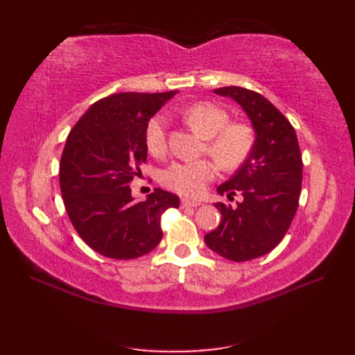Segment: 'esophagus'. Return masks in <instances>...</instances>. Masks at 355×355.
Segmentation results:
<instances>
[{
	"label": "esophagus",
	"mask_w": 355,
	"mask_h": 355,
	"mask_svg": "<svg viewBox=\"0 0 355 355\" xmlns=\"http://www.w3.org/2000/svg\"><path fill=\"white\" fill-rule=\"evenodd\" d=\"M198 206H200V202H197V201H191V200H186V198L182 200V207H183V209H187V207H198Z\"/></svg>",
	"instance_id": "esophagus-1"
}]
</instances>
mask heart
Wrapping results in <instances>:
<instances>
[{
	"instance_id": "obj_1",
	"label": "heart",
	"mask_w": 355,
	"mask_h": 355,
	"mask_svg": "<svg viewBox=\"0 0 355 355\" xmlns=\"http://www.w3.org/2000/svg\"><path fill=\"white\" fill-rule=\"evenodd\" d=\"M183 117L201 137L207 139V153L224 168H235L248 155L253 145L252 130L244 123H229L227 111L215 103L200 102L186 108ZM146 148L150 154L163 155L166 139V120L163 116L150 119L146 126ZM216 175L214 162H173L162 173V183L184 197H200L209 182Z\"/></svg>"
}]
</instances>
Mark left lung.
I'll use <instances>...</instances> for the list:
<instances>
[{
  "instance_id": "8db88e82",
  "label": "left lung",
  "mask_w": 355,
  "mask_h": 355,
  "mask_svg": "<svg viewBox=\"0 0 355 355\" xmlns=\"http://www.w3.org/2000/svg\"><path fill=\"white\" fill-rule=\"evenodd\" d=\"M230 97L247 114L254 141L235 175L216 187L236 206L216 202L223 218L205 241L223 258L244 262L270 253L290 229L302 187V157L294 128L273 103L241 87L214 89Z\"/></svg>"
}]
</instances>
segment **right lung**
Instances as JSON below:
<instances>
[{"mask_svg":"<svg viewBox=\"0 0 355 355\" xmlns=\"http://www.w3.org/2000/svg\"><path fill=\"white\" fill-rule=\"evenodd\" d=\"M177 92L119 93L97 101L73 126L59 166V184L73 227L111 259H134L162 241L160 216L177 195L155 189L135 202L131 182L146 162V126Z\"/></svg>","mask_w":355,"mask_h":355,"instance_id":"right-lung-1","label":"right lung"}]
</instances>
